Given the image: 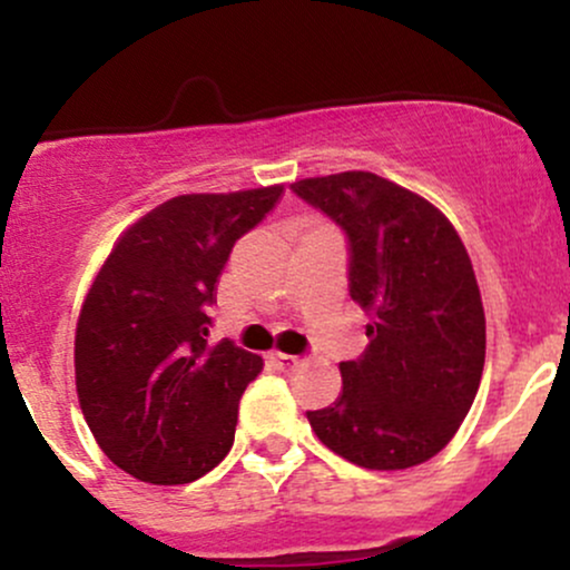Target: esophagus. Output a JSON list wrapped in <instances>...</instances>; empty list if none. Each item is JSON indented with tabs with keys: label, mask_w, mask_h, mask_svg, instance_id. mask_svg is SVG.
<instances>
[{
	"label": "esophagus",
	"mask_w": 570,
	"mask_h": 570,
	"mask_svg": "<svg viewBox=\"0 0 570 570\" xmlns=\"http://www.w3.org/2000/svg\"><path fill=\"white\" fill-rule=\"evenodd\" d=\"M271 362L276 364L278 370H284V372H289V370H294L299 364V358L297 356H289V353H281V351H273L271 353Z\"/></svg>",
	"instance_id": "1"
}]
</instances>
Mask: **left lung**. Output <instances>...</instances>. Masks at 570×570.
<instances>
[{"label":"left lung","mask_w":570,"mask_h":570,"mask_svg":"<svg viewBox=\"0 0 570 570\" xmlns=\"http://www.w3.org/2000/svg\"><path fill=\"white\" fill-rule=\"evenodd\" d=\"M294 193L348 235V292L370 345L340 364L343 394L307 412L332 453L377 472L434 458L472 407L485 311L472 259L436 206L370 171L299 179Z\"/></svg>","instance_id":"obj_1"}]
</instances>
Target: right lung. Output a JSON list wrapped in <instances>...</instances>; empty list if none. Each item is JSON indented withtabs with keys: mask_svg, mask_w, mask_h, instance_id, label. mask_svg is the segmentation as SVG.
I'll use <instances>...</instances> for the list:
<instances>
[{
	"mask_svg": "<svg viewBox=\"0 0 570 570\" xmlns=\"http://www.w3.org/2000/svg\"><path fill=\"white\" fill-rule=\"evenodd\" d=\"M284 187L179 195L117 238L85 297L75 377L104 455L153 485H185L230 453L238 402L263 356L208 345L235 240L273 212Z\"/></svg>",
	"mask_w": 570,
	"mask_h": 570,
	"instance_id": "add662e5",
	"label": "right lung"
}]
</instances>
